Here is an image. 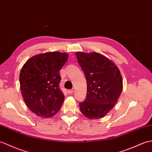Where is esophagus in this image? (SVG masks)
Listing matches in <instances>:
<instances>
[{
	"mask_svg": "<svg viewBox=\"0 0 152 152\" xmlns=\"http://www.w3.org/2000/svg\"><path fill=\"white\" fill-rule=\"evenodd\" d=\"M67 92L69 94H72L74 93V90L73 89H69L67 91Z\"/></svg>",
	"mask_w": 152,
	"mask_h": 152,
	"instance_id": "esophagus-1",
	"label": "esophagus"
}]
</instances>
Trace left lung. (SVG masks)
<instances>
[{
  "mask_svg": "<svg viewBox=\"0 0 152 152\" xmlns=\"http://www.w3.org/2000/svg\"><path fill=\"white\" fill-rule=\"evenodd\" d=\"M76 56L87 87L86 99L80 103V111L91 119L104 117L122 93L121 74L112 61L99 53L77 52Z\"/></svg>",
  "mask_w": 152,
  "mask_h": 152,
  "instance_id": "obj_1",
  "label": "left lung"
}]
</instances>
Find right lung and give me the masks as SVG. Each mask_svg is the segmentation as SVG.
Wrapping results in <instances>:
<instances>
[{"label": "right lung", "mask_w": 152, "mask_h": 152, "mask_svg": "<svg viewBox=\"0 0 152 152\" xmlns=\"http://www.w3.org/2000/svg\"><path fill=\"white\" fill-rule=\"evenodd\" d=\"M66 53L50 52L34 56L20 70L21 93L28 107L41 117H50L61 109L65 96L59 89V70L67 61Z\"/></svg>", "instance_id": "obj_1"}]
</instances>
